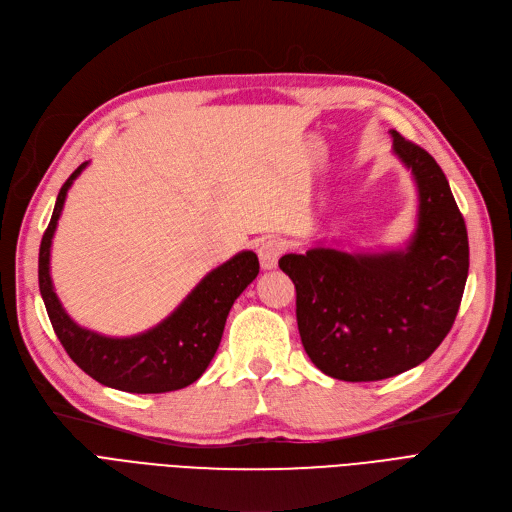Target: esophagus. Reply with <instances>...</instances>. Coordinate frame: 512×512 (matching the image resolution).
I'll return each mask as SVG.
<instances>
[{
  "label": "esophagus",
  "instance_id": "34e87169",
  "mask_svg": "<svg viewBox=\"0 0 512 512\" xmlns=\"http://www.w3.org/2000/svg\"><path fill=\"white\" fill-rule=\"evenodd\" d=\"M282 253H284V247H282L280 240H276V238H265V240L259 244V249H257L261 268H263V270H274L276 265H278V259H280Z\"/></svg>",
  "mask_w": 512,
  "mask_h": 512
}]
</instances>
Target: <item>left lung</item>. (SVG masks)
<instances>
[{
	"mask_svg": "<svg viewBox=\"0 0 512 512\" xmlns=\"http://www.w3.org/2000/svg\"><path fill=\"white\" fill-rule=\"evenodd\" d=\"M393 152L418 190L406 249L345 253L314 247L278 265L297 291L309 360L332 379L381 381L425 362L450 332L469 276V236L431 154L391 129Z\"/></svg>",
	"mask_w": 512,
	"mask_h": 512,
	"instance_id": "obj_1",
	"label": "left lung"
}]
</instances>
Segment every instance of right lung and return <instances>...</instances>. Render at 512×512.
Returning <instances> with one entry per match:
<instances>
[{"label":"right lung","instance_id":"right-lung-1","mask_svg":"<svg viewBox=\"0 0 512 512\" xmlns=\"http://www.w3.org/2000/svg\"><path fill=\"white\" fill-rule=\"evenodd\" d=\"M87 167L81 163L58 192L39 247V291L50 322L71 360L94 381L127 393H167L203 376L224 335L234 301L259 274V259L242 251L198 282L192 293L154 328L133 337H104L79 326L54 293L50 249L66 192Z\"/></svg>","mask_w":512,"mask_h":512}]
</instances>
